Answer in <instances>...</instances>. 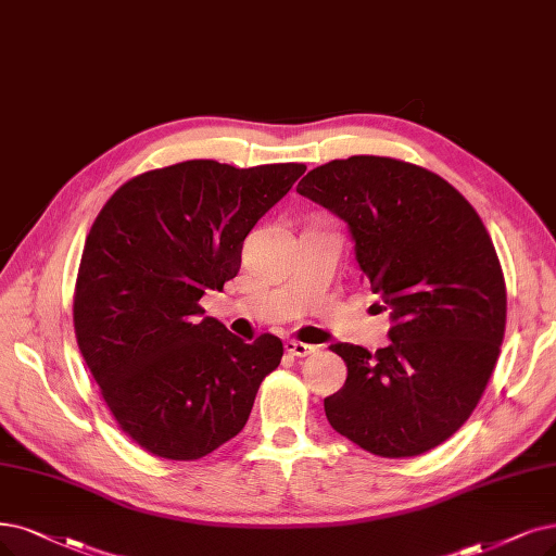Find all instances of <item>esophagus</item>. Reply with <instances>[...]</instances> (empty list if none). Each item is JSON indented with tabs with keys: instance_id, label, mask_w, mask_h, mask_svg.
<instances>
[{
	"instance_id": "34e87169",
	"label": "esophagus",
	"mask_w": 556,
	"mask_h": 556,
	"mask_svg": "<svg viewBox=\"0 0 556 556\" xmlns=\"http://www.w3.org/2000/svg\"><path fill=\"white\" fill-rule=\"evenodd\" d=\"M283 348H286V353L289 355H293V357H306V355H314L318 348L316 345H312V343H302V341H295V339H289L283 343Z\"/></svg>"
}]
</instances>
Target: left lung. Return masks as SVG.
Returning <instances> with one entry per match:
<instances>
[{"label": "left lung", "instance_id": "obj_1", "mask_svg": "<svg viewBox=\"0 0 556 556\" xmlns=\"http://www.w3.org/2000/svg\"><path fill=\"white\" fill-rule=\"evenodd\" d=\"M298 192L348 224L392 320L376 353L332 345L348 378L325 399L327 421L382 458L426 454L475 413L500 357L506 286L485 226L444 178L394 157L332 160Z\"/></svg>", "mask_w": 556, "mask_h": 556}]
</instances>
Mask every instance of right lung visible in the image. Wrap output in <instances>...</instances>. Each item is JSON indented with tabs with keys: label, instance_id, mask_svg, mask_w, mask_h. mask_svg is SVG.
Returning <instances> with one entry per match:
<instances>
[{
	"label": "right lung",
	"instance_id": "add662e5",
	"mask_svg": "<svg viewBox=\"0 0 556 556\" xmlns=\"http://www.w3.org/2000/svg\"><path fill=\"white\" fill-rule=\"evenodd\" d=\"M304 172L188 160L121 185L98 213L75 283V337L121 430L149 454L208 456L244 428L279 366L277 337L244 343L199 300L238 275L247 233Z\"/></svg>",
	"mask_w": 556,
	"mask_h": 556
}]
</instances>
